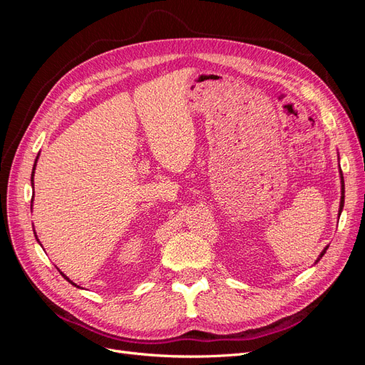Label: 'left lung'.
Instances as JSON below:
<instances>
[{"label":"left lung","instance_id":"8db88e82","mask_svg":"<svg viewBox=\"0 0 365 365\" xmlns=\"http://www.w3.org/2000/svg\"><path fill=\"white\" fill-rule=\"evenodd\" d=\"M339 173H341V202H339V213H338V216H339L341 212H342V207H344V178H342V172H341V170H339ZM326 250H327V247L323 250L322 254H319V257L324 256ZM317 262H318V260H317Z\"/></svg>","mask_w":365,"mask_h":365}]
</instances>
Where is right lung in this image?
<instances>
[{
    "label": "right lung",
    "mask_w": 365,
    "mask_h": 365,
    "mask_svg": "<svg viewBox=\"0 0 365 365\" xmlns=\"http://www.w3.org/2000/svg\"><path fill=\"white\" fill-rule=\"evenodd\" d=\"M36 161H38V157H36ZM36 161H35V165H33V172H31V185H33V176H35V168H36ZM31 201H33V200H31ZM36 239H38V237H36ZM61 274H62V277H63L65 280L70 282V283H71V284H74V286H77V284H76V283H73V282H71V280H70V279L67 277V275H65L63 272H61ZM77 288H79V286H77Z\"/></svg>",
    "instance_id": "add662e5"
}]
</instances>
